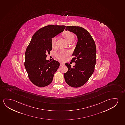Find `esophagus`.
I'll return each instance as SVG.
<instances>
[{
  "instance_id": "esophagus-1",
  "label": "esophagus",
  "mask_w": 125,
  "mask_h": 125,
  "mask_svg": "<svg viewBox=\"0 0 125 125\" xmlns=\"http://www.w3.org/2000/svg\"><path fill=\"white\" fill-rule=\"evenodd\" d=\"M64 63H60V66H62L64 65Z\"/></svg>"
}]
</instances>
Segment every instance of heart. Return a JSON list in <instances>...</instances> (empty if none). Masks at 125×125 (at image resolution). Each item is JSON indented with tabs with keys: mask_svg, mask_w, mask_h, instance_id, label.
I'll return each instance as SVG.
<instances>
[{
	"mask_svg": "<svg viewBox=\"0 0 125 125\" xmlns=\"http://www.w3.org/2000/svg\"><path fill=\"white\" fill-rule=\"evenodd\" d=\"M63 35L67 42L70 40L72 39H74L73 35L69 31H66L63 33ZM56 41V39L55 37H54L52 39L51 44H52V48H54L55 47ZM69 54V52L62 51L56 54V57L58 58V59L60 61H64V60H65L66 58Z\"/></svg>",
	"mask_w": 125,
	"mask_h": 125,
	"instance_id": "b5f03b06",
	"label": "heart"
}]
</instances>
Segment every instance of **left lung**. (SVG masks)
<instances>
[{
    "mask_svg": "<svg viewBox=\"0 0 125 125\" xmlns=\"http://www.w3.org/2000/svg\"><path fill=\"white\" fill-rule=\"evenodd\" d=\"M66 31L75 34L77 42L71 60L75 65L71 67L66 63L68 71L63 74L66 82L70 86L79 87L88 81L94 71L96 63V50L95 43L91 35L85 29L76 26H67Z\"/></svg>",
    "mask_w": 125,
    "mask_h": 125,
    "instance_id": "left-lung-1",
    "label": "left lung"
}]
</instances>
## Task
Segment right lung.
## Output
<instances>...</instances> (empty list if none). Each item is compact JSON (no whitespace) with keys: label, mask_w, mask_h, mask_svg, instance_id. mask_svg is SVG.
<instances>
[{"label":"right lung","mask_w":125,"mask_h":125,"mask_svg":"<svg viewBox=\"0 0 125 125\" xmlns=\"http://www.w3.org/2000/svg\"><path fill=\"white\" fill-rule=\"evenodd\" d=\"M65 27L48 25L39 29L33 35L27 47L24 65L29 79L37 86L44 87L52 82L60 63L55 60H47V54L52 50V38L63 31Z\"/></svg>","instance_id":"1"}]
</instances>
